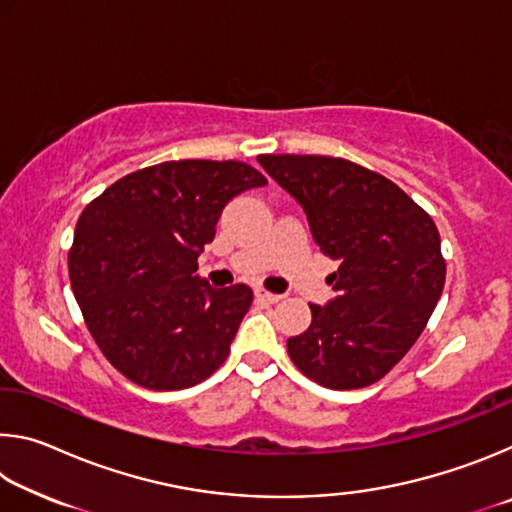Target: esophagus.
Returning <instances> with one entry per match:
<instances>
[{
  "instance_id": "34e87169",
  "label": "esophagus",
  "mask_w": 512,
  "mask_h": 512,
  "mask_svg": "<svg viewBox=\"0 0 512 512\" xmlns=\"http://www.w3.org/2000/svg\"><path fill=\"white\" fill-rule=\"evenodd\" d=\"M255 298L257 300H264V302H280L284 296H280V293H271V291H266V289H255Z\"/></svg>"
}]
</instances>
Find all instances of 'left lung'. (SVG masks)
Wrapping results in <instances>:
<instances>
[{"label":"left lung","mask_w":512,"mask_h":512,"mask_svg":"<svg viewBox=\"0 0 512 512\" xmlns=\"http://www.w3.org/2000/svg\"><path fill=\"white\" fill-rule=\"evenodd\" d=\"M305 210L320 253L339 259L336 296L309 305L311 325L287 341L291 361L334 391L375 384L418 341L445 287L431 216L400 187L329 155H259Z\"/></svg>","instance_id":"obj_1"}]
</instances>
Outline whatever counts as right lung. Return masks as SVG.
Segmentation results:
<instances>
[{
  "label": "right lung",
  "instance_id": "right-lung-1",
  "mask_svg": "<svg viewBox=\"0 0 512 512\" xmlns=\"http://www.w3.org/2000/svg\"><path fill=\"white\" fill-rule=\"evenodd\" d=\"M266 178L246 162L173 160L128 173L85 207L69 280L92 339L112 366L151 391L212 375L253 302L246 284L198 277L223 207Z\"/></svg>",
  "mask_w": 512,
  "mask_h": 512
}]
</instances>
